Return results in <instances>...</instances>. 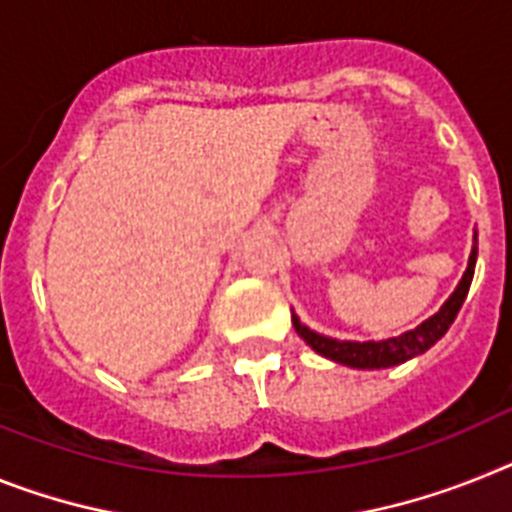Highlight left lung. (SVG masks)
<instances>
[{
    "label": "left lung",
    "mask_w": 512,
    "mask_h": 512,
    "mask_svg": "<svg viewBox=\"0 0 512 512\" xmlns=\"http://www.w3.org/2000/svg\"><path fill=\"white\" fill-rule=\"evenodd\" d=\"M474 265H477V250H471L469 268H466L464 278H461L459 288L453 291L451 299L441 306V311L435 317L425 319L420 327L404 332L399 337H391V340L381 342H340L332 340V337L317 335L311 332L309 327L299 322V317H293V327L306 340V345L317 350L324 358H332L337 363H345V366L353 368H386V366H399V363L410 361L415 355L425 353L428 348H433L435 342L441 340L448 332V327L453 324L456 314H459L461 304H464L466 293H469L471 278H474Z\"/></svg>",
    "instance_id": "left-lung-1"
}]
</instances>
